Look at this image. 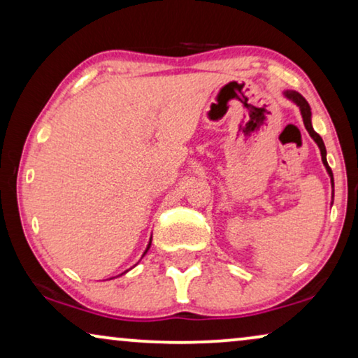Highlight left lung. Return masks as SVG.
I'll use <instances>...</instances> for the list:
<instances>
[{"instance_id": "left-lung-1", "label": "left lung", "mask_w": 358, "mask_h": 358, "mask_svg": "<svg viewBox=\"0 0 358 358\" xmlns=\"http://www.w3.org/2000/svg\"><path fill=\"white\" fill-rule=\"evenodd\" d=\"M283 96L287 97L288 101H292L293 104H296L298 109H300V114L303 117V124H305V129L308 130V134H310V136L313 140L316 141L317 148H320L321 151V159H322V164H324V168L327 171V174H329L331 178V184H332V199H334V178H332V171L329 168V164H327V159H326V146H324V141H322V138L320 135L316 134L315 129H313L311 125V107L310 104H308V101L303 97L300 92L296 91H283Z\"/></svg>"}]
</instances>
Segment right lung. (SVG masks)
Listing matches in <instances>:
<instances>
[{
    "instance_id": "obj_1",
    "label": "right lung",
    "mask_w": 358,
    "mask_h": 358,
    "mask_svg": "<svg viewBox=\"0 0 358 358\" xmlns=\"http://www.w3.org/2000/svg\"><path fill=\"white\" fill-rule=\"evenodd\" d=\"M150 248H151V238H150V241H148V246H146V249H145V251H143V254H141V257H145V254L150 251ZM135 266H136V264H135ZM129 271H130V268H129ZM129 271L122 272V273H120V275H124V273H127V272H129ZM112 278H115V277H112Z\"/></svg>"
}]
</instances>
